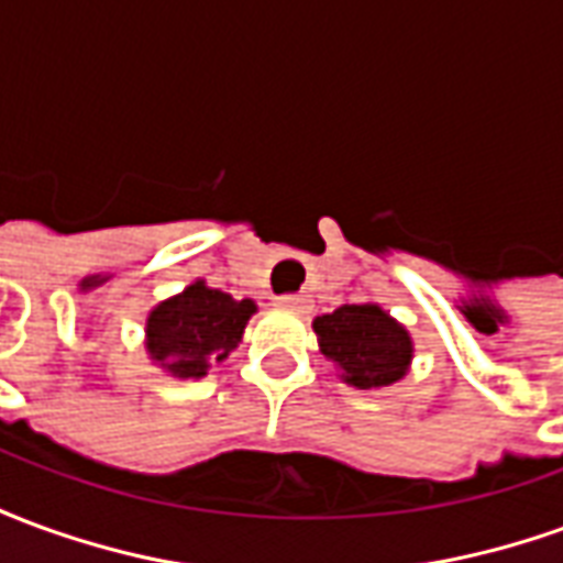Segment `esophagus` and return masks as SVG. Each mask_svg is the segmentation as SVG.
Returning a JSON list of instances; mask_svg holds the SVG:
<instances>
[{"label":"esophagus","mask_w":563,"mask_h":563,"mask_svg":"<svg viewBox=\"0 0 563 563\" xmlns=\"http://www.w3.org/2000/svg\"><path fill=\"white\" fill-rule=\"evenodd\" d=\"M277 305L286 307V310H295V313H307L310 310V298L307 295H280L277 298Z\"/></svg>","instance_id":"1"}]
</instances>
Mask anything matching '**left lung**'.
Returning a JSON list of instances; mask_svg holds the SVG:
<instances>
[{
    "label": "left lung",
    "mask_w": 563,
    "mask_h": 563,
    "mask_svg": "<svg viewBox=\"0 0 563 563\" xmlns=\"http://www.w3.org/2000/svg\"><path fill=\"white\" fill-rule=\"evenodd\" d=\"M322 355L358 389H379L401 379L413 355L410 334L377 305H343L313 322Z\"/></svg>",
    "instance_id": "8db88e82"
}]
</instances>
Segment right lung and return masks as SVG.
<instances>
[{
	"instance_id": "add662e5",
	"label": "right lung",
	"mask_w": 563,
	"mask_h": 563,
	"mask_svg": "<svg viewBox=\"0 0 563 563\" xmlns=\"http://www.w3.org/2000/svg\"><path fill=\"white\" fill-rule=\"evenodd\" d=\"M253 313L250 298L234 301L198 280L150 313L147 350L174 377H205L210 362H222L241 343Z\"/></svg>"
}]
</instances>
